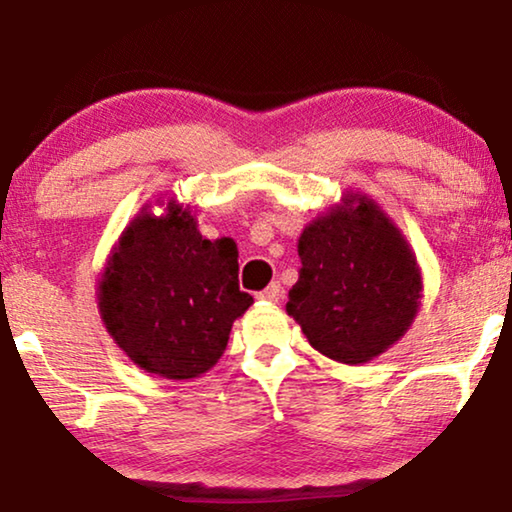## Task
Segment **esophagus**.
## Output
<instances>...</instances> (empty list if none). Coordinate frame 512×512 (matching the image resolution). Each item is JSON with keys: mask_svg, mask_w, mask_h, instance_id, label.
I'll return each instance as SVG.
<instances>
[{"mask_svg": "<svg viewBox=\"0 0 512 512\" xmlns=\"http://www.w3.org/2000/svg\"><path fill=\"white\" fill-rule=\"evenodd\" d=\"M257 297L262 299V301H271V304H278V301L285 297V290H283V287H280V283H271L269 287H266V290L259 292Z\"/></svg>", "mask_w": 512, "mask_h": 512, "instance_id": "1", "label": "esophagus"}]
</instances>
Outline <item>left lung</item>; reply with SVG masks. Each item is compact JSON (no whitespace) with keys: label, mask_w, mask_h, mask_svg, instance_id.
Masks as SVG:
<instances>
[{"label":"left lung","mask_w":512,"mask_h":512,"mask_svg":"<svg viewBox=\"0 0 512 512\" xmlns=\"http://www.w3.org/2000/svg\"><path fill=\"white\" fill-rule=\"evenodd\" d=\"M301 269L287 315L329 359L364 364L413 325L422 299L417 259L376 201L345 194L299 236Z\"/></svg>","instance_id":"8db88e82"}]
</instances>
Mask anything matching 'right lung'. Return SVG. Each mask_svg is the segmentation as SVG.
I'll return each instance as SVG.
<instances>
[{
	"mask_svg": "<svg viewBox=\"0 0 512 512\" xmlns=\"http://www.w3.org/2000/svg\"><path fill=\"white\" fill-rule=\"evenodd\" d=\"M146 208L129 222L97 287L113 341L143 371L169 380L199 378L222 357L229 331L253 304L239 290V250L208 241L187 208Z\"/></svg>",
	"mask_w": 512,
	"mask_h": 512,
	"instance_id": "obj_1",
	"label": "right lung"
}]
</instances>
